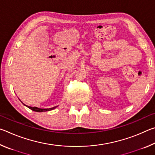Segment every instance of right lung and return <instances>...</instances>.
<instances>
[{"instance_id": "1", "label": "right lung", "mask_w": 155, "mask_h": 155, "mask_svg": "<svg viewBox=\"0 0 155 155\" xmlns=\"http://www.w3.org/2000/svg\"><path fill=\"white\" fill-rule=\"evenodd\" d=\"M27 106V105H25ZM28 108H29L30 109L33 110L34 111H37V112H43V111H51V110L54 109V108H56L57 107H52V108H50V109H40V108H38V107H29V106H27Z\"/></svg>"}]
</instances>
